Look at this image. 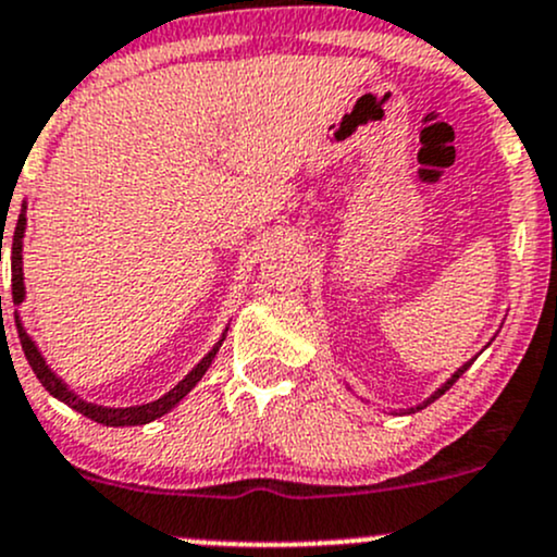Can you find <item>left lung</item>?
Here are the masks:
<instances>
[{"label":"left lung","instance_id":"8db88e82","mask_svg":"<svg viewBox=\"0 0 557 557\" xmlns=\"http://www.w3.org/2000/svg\"><path fill=\"white\" fill-rule=\"evenodd\" d=\"M488 346V344H486ZM484 346V348H486ZM475 357H479V354H475ZM473 357V359H475ZM473 359H470V362H466V364H462V368H457L455 372H451V375L447 377V381H444L442 383V386H438L436 391H433V394L431 396H428V399H423V401H420V405H414V407H407V409H401V412H405V414H412V412H418V409H425L428 405H431V401H436L438 399V396H442L444 394V391H449L451 388V383H455L457 381V377H460L462 375V372H466L468 368H470V364H473Z\"/></svg>","mask_w":557,"mask_h":557}]
</instances>
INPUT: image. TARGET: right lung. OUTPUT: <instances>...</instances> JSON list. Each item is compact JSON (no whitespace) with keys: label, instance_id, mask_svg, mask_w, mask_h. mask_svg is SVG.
Segmentation results:
<instances>
[{"label":"right lung","instance_id":"right-lung-1","mask_svg":"<svg viewBox=\"0 0 557 557\" xmlns=\"http://www.w3.org/2000/svg\"><path fill=\"white\" fill-rule=\"evenodd\" d=\"M23 235H26V200H23L21 216H17V227H15V235H12V250H10L12 304H15V307H21V304L26 301V283H23ZM15 325H17V338H21L23 354H26L30 370H34V375L39 377L41 386L50 391V394L58 401H63V405L76 409V412H82L84 418L95 420V423H102V425H113V428L145 425V423H152V420L163 418V414L171 412V409H174L182 399H185L189 391L198 386V381L206 375V370L211 368L213 357H216L219 346H222V341L227 338V330H230V327L222 330V338H219L216 344L211 346V351L206 354V357L200 359V362L195 364V368L189 370L187 375L182 377V381L176 383L174 388L166 391L161 399L148 401V405H134V407H102V405H95V401L82 399L76 391L69 388V383H65L63 377L54 375V370L50 368V364H47V359L41 357L36 341L26 333V325H23V320H21V314H17V311H15Z\"/></svg>","mask_w":557,"mask_h":557}]
</instances>
